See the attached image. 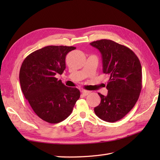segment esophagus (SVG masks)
Here are the masks:
<instances>
[{
	"instance_id": "1",
	"label": "esophagus",
	"mask_w": 160,
	"mask_h": 160,
	"mask_svg": "<svg viewBox=\"0 0 160 160\" xmlns=\"http://www.w3.org/2000/svg\"><path fill=\"white\" fill-rule=\"evenodd\" d=\"M89 93H90V91H86V90L82 91V94L84 96H87V95H89Z\"/></svg>"
}]
</instances>
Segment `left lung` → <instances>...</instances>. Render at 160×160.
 Returning <instances> with one entry per match:
<instances>
[{
	"mask_svg": "<svg viewBox=\"0 0 160 160\" xmlns=\"http://www.w3.org/2000/svg\"><path fill=\"white\" fill-rule=\"evenodd\" d=\"M100 51L102 59L103 73L109 77L108 93H101L100 104L94 112L101 120L115 122L130 111L142 90V66L135 53L127 47L113 40L102 39L90 43Z\"/></svg>",
	"mask_w": 160,
	"mask_h": 160,
	"instance_id": "left-lung-1",
	"label": "left lung"
}]
</instances>
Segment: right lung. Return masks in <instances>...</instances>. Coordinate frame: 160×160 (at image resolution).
Returning a JSON list of instances; mask_svg holds the SVG:
<instances>
[{
	"instance_id": "add662e5",
	"label": "right lung",
	"mask_w": 160,
	"mask_h": 160,
	"mask_svg": "<svg viewBox=\"0 0 160 160\" xmlns=\"http://www.w3.org/2000/svg\"><path fill=\"white\" fill-rule=\"evenodd\" d=\"M75 47L47 46L25 58L19 79L24 96L35 113L44 121L56 124L69 116L80 92L66 87L56 75L66 68L67 54Z\"/></svg>"
}]
</instances>
